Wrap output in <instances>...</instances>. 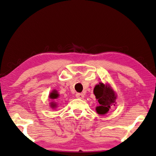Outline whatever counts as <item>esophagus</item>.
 Segmentation results:
<instances>
[{
    "instance_id": "esophagus-1",
    "label": "esophagus",
    "mask_w": 156,
    "mask_h": 156,
    "mask_svg": "<svg viewBox=\"0 0 156 156\" xmlns=\"http://www.w3.org/2000/svg\"><path fill=\"white\" fill-rule=\"evenodd\" d=\"M76 97L78 98H83L84 96L82 93H77L76 94Z\"/></svg>"
}]
</instances>
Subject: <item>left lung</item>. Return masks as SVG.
<instances>
[{
    "label": "left lung",
    "mask_w": 156,
    "mask_h": 156,
    "mask_svg": "<svg viewBox=\"0 0 156 156\" xmlns=\"http://www.w3.org/2000/svg\"><path fill=\"white\" fill-rule=\"evenodd\" d=\"M94 94L99 103L98 107L96 108L98 114L105 115L109 111L111 106L115 105L117 98L115 92L108 85L99 83L94 88Z\"/></svg>",
    "instance_id": "obj_1"
}]
</instances>
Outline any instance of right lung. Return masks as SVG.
<instances>
[{
    "mask_svg": "<svg viewBox=\"0 0 156 156\" xmlns=\"http://www.w3.org/2000/svg\"><path fill=\"white\" fill-rule=\"evenodd\" d=\"M49 97H50L51 99H55V98H57L58 97V94H57V92H56L55 91H54L50 94ZM51 106L52 107V108L55 107V105L54 103H51Z\"/></svg>",
    "mask_w": 156,
    "mask_h": 156,
    "instance_id": "obj_1",
    "label": "right lung"
}]
</instances>
